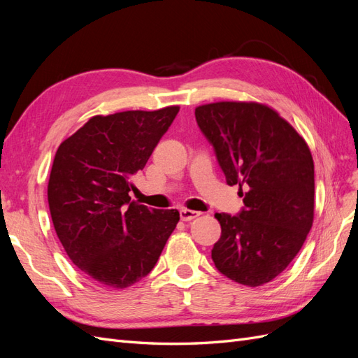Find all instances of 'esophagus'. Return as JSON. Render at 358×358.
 Masks as SVG:
<instances>
[{"instance_id":"1","label":"esophagus","mask_w":358,"mask_h":358,"mask_svg":"<svg viewBox=\"0 0 358 358\" xmlns=\"http://www.w3.org/2000/svg\"><path fill=\"white\" fill-rule=\"evenodd\" d=\"M179 215H180V220L182 221H191L194 218H197V216H200V212L189 210V209H180Z\"/></svg>"}]
</instances>
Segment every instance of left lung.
Returning a JSON list of instances; mask_svg holds the SVG:
<instances>
[{"instance_id":"8db88e82","label":"left lung","mask_w":358,"mask_h":358,"mask_svg":"<svg viewBox=\"0 0 358 358\" xmlns=\"http://www.w3.org/2000/svg\"><path fill=\"white\" fill-rule=\"evenodd\" d=\"M196 119L245 204L237 215H215L221 224L215 267L237 284H267L294 259L313 222L310 150L285 119L259 103L199 106Z\"/></svg>"}]
</instances>
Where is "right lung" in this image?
Returning <instances> with one entry per match:
<instances>
[{"mask_svg": "<svg viewBox=\"0 0 358 358\" xmlns=\"http://www.w3.org/2000/svg\"><path fill=\"white\" fill-rule=\"evenodd\" d=\"M178 112L170 106L94 116L57 150L48 185L52 222L73 264L101 288L145 278L179 222L176 209L128 196Z\"/></svg>", "mask_w": 358, "mask_h": 358, "instance_id": "1", "label": "right lung"}]
</instances>
